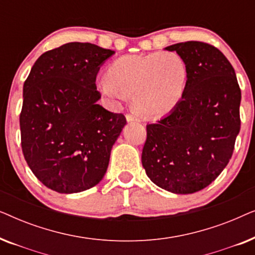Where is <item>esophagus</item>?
<instances>
[{"label": "esophagus", "instance_id": "1", "mask_svg": "<svg viewBox=\"0 0 255 255\" xmlns=\"http://www.w3.org/2000/svg\"><path fill=\"white\" fill-rule=\"evenodd\" d=\"M125 117H127V121L128 122H138L137 118H135L134 116H132V115H130V114L125 115Z\"/></svg>", "mask_w": 255, "mask_h": 255}]
</instances>
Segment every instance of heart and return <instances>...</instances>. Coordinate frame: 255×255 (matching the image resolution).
Listing matches in <instances>:
<instances>
[{"mask_svg":"<svg viewBox=\"0 0 255 255\" xmlns=\"http://www.w3.org/2000/svg\"><path fill=\"white\" fill-rule=\"evenodd\" d=\"M188 66L175 52L123 55L111 62L97 89L113 102L130 96L131 109L159 120L175 109L186 93Z\"/></svg>","mask_w":255,"mask_h":255,"instance_id":"heart-1","label":"heart"}]
</instances>
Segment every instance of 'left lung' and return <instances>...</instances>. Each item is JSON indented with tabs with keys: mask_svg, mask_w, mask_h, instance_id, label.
<instances>
[{
	"mask_svg": "<svg viewBox=\"0 0 255 255\" xmlns=\"http://www.w3.org/2000/svg\"><path fill=\"white\" fill-rule=\"evenodd\" d=\"M188 66L186 93L169 115L146 127L142 167L153 183L174 194L208 187L231 159L240 131V92L232 65L203 41L167 46Z\"/></svg>",
	"mask_w": 255,
	"mask_h": 255,
	"instance_id": "left-lung-1",
	"label": "left lung"
}]
</instances>
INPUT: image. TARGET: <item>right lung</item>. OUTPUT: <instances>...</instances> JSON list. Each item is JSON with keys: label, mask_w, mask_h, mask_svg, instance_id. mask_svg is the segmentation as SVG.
Segmentation results:
<instances>
[{"label": "right lung", "mask_w": 255, "mask_h": 255, "mask_svg": "<svg viewBox=\"0 0 255 255\" xmlns=\"http://www.w3.org/2000/svg\"><path fill=\"white\" fill-rule=\"evenodd\" d=\"M115 51L68 43L40 55L23 86L22 151L44 186L73 194L96 186L109 165L124 115L97 104L96 75Z\"/></svg>", "instance_id": "add662e5"}]
</instances>
